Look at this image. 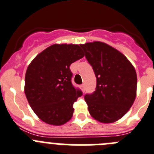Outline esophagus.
<instances>
[{
	"mask_svg": "<svg viewBox=\"0 0 154 154\" xmlns=\"http://www.w3.org/2000/svg\"><path fill=\"white\" fill-rule=\"evenodd\" d=\"M80 88H81L82 91L84 92V90H85V87H84V84H82V85L80 86Z\"/></svg>",
	"mask_w": 154,
	"mask_h": 154,
	"instance_id": "esophagus-1",
	"label": "esophagus"
}]
</instances>
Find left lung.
I'll return each mask as SVG.
<instances>
[{
  "label": "left lung",
  "instance_id": "left-lung-1",
  "mask_svg": "<svg viewBox=\"0 0 154 154\" xmlns=\"http://www.w3.org/2000/svg\"><path fill=\"white\" fill-rule=\"evenodd\" d=\"M97 77L94 93L84 97L90 116L101 123L119 120L137 96V74L125 55L109 45L95 41L82 44Z\"/></svg>",
  "mask_w": 154,
  "mask_h": 154
}]
</instances>
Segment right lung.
<instances>
[{"mask_svg":"<svg viewBox=\"0 0 154 154\" xmlns=\"http://www.w3.org/2000/svg\"><path fill=\"white\" fill-rule=\"evenodd\" d=\"M84 56L80 45L54 44L29 64L24 92L32 109L45 123L60 126L72 118L74 103L82 92L71 84L70 65Z\"/></svg>","mask_w":154,"mask_h":154,"instance_id":"right-lung-1","label":"right lung"}]
</instances>
